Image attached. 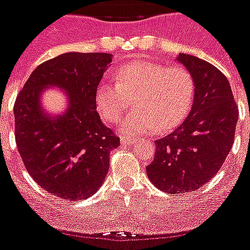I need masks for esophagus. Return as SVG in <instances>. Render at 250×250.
Here are the masks:
<instances>
[{"mask_svg":"<svg viewBox=\"0 0 250 250\" xmlns=\"http://www.w3.org/2000/svg\"><path fill=\"white\" fill-rule=\"evenodd\" d=\"M138 138H129V137H121L120 138V142L123 146H133L138 142Z\"/></svg>","mask_w":250,"mask_h":250,"instance_id":"esophagus-1","label":"esophagus"}]
</instances>
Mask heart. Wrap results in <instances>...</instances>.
I'll use <instances>...</instances> for the list:
<instances>
[{
  "instance_id": "heart-1",
  "label": "heart",
  "mask_w": 250,
  "mask_h": 250,
  "mask_svg": "<svg viewBox=\"0 0 250 250\" xmlns=\"http://www.w3.org/2000/svg\"><path fill=\"white\" fill-rule=\"evenodd\" d=\"M193 93V78L184 66L138 60L116 70L115 83L98 85L96 106L104 120L116 123L133 101L135 110L124 119V133L140 134L153 127L162 133L187 117Z\"/></svg>"
}]
</instances>
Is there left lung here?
Instances as JSON below:
<instances>
[{
    "instance_id": "left-lung-1",
    "label": "left lung",
    "mask_w": 250,
    "mask_h": 250,
    "mask_svg": "<svg viewBox=\"0 0 250 250\" xmlns=\"http://www.w3.org/2000/svg\"><path fill=\"white\" fill-rule=\"evenodd\" d=\"M194 83V102L175 131L156 140L150 183L168 194L195 191L211 180L234 144L238 106L226 76L195 56H177Z\"/></svg>"
}]
</instances>
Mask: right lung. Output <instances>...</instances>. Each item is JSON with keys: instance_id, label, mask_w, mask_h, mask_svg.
I'll list each match as a JSON object with an SVG mask.
<instances>
[{"instance_id": "add662e5", "label": "right lung", "mask_w": 250, "mask_h": 250, "mask_svg": "<svg viewBox=\"0 0 250 250\" xmlns=\"http://www.w3.org/2000/svg\"><path fill=\"white\" fill-rule=\"evenodd\" d=\"M110 53L69 52L41 63L14 104L15 140L29 175L62 201L93 195L108 172L111 150L120 139L97 112L96 90L111 63ZM59 86L69 107L61 117L42 108L40 94Z\"/></svg>"}]
</instances>
